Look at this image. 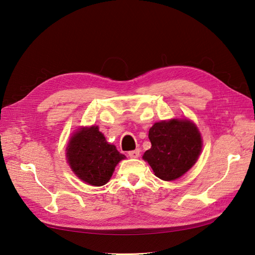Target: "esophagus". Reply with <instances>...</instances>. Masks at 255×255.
<instances>
[{
  "label": "esophagus",
  "mask_w": 255,
  "mask_h": 255,
  "mask_svg": "<svg viewBox=\"0 0 255 255\" xmlns=\"http://www.w3.org/2000/svg\"><path fill=\"white\" fill-rule=\"evenodd\" d=\"M128 154V156L130 158H137V157H139L140 151H139V149H136V150H133V151H129Z\"/></svg>",
  "instance_id": "esophagus-1"
}]
</instances>
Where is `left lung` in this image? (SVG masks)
Segmentation results:
<instances>
[{"instance_id":"8db88e82","label":"left lung","mask_w":255,"mask_h":255,"mask_svg":"<svg viewBox=\"0 0 255 255\" xmlns=\"http://www.w3.org/2000/svg\"><path fill=\"white\" fill-rule=\"evenodd\" d=\"M151 149L142 158L157 177L174 181L196 164L202 150L197 126L188 119H171L154 123L149 130Z\"/></svg>"}]
</instances>
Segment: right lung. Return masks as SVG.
I'll use <instances>...</instances> for the list:
<instances>
[{"mask_svg":"<svg viewBox=\"0 0 255 255\" xmlns=\"http://www.w3.org/2000/svg\"><path fill=\"white\" fill-rule=\"evenodd\" d=\"M68 163L74 174L92 186L111 180L115 167L126 156L106 141L97 126L81 128L71 136L66 149Z\"/></svg>","mask_w":255,"mask_h":255,"instance_id":"1","label":"right lung"}]
</instances>
